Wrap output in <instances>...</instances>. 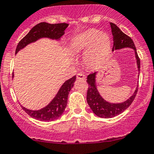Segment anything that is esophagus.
<instances>
[{
  "label": "esophagus",
  "instance_id": "esophagus-1",
  "mask_svg": "<svg viewBox=\"0 0 154 154\" xmlns=\"http://www.w3.org/2000/svg\"><path fill=\"white\" fill-rule=\"evenodd\" d=\"M77 79H86L85 74L83 73V72H79V73L77 74Z\"/></svg>",
  "mask_w": 154,
  "mask_h": 154
}]
</instances>
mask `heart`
<instances>
[{
	"instance_id": "b5f03b06",
	"label": "heart",
	"mask_w": 154,
	"mask_h": 154,
	"mask_svg": "<svg viewBox=\"0 0 154 154\" xmlns=\"http://www.w3.org/2000/svg\"><path fill=\"white\" fill-rule=\"evenodd\" d=\"M72 49L79 52L87 50L85 60L88 65H99L108 54L110 49V40L108 34L95 29H91L75 36L72 41Z\"/></svg>"
}]
</instances>
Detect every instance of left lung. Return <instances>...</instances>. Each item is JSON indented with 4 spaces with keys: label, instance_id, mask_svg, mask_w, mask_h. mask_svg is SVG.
Returning a JSON list of instances; mask_svg holds the SVG:
<instances>
[{
    "label": "left lung",
    "instance_id": "1",
    "mask_svg": "<svg viewBox=\"0 0 154 154\" xmlns=\"http://www.w3.org/2000/svg\"><path fill=\"white\" fill-rule=\"evenodd\" d=\"M110 27H111L112 35L113 37V46L112 50L114 51V50L120 49L125 47L132 48L134 49L135 51L136 59H137L138 70L140 71V60L138 57L136 47L132 38L129 36L126 35L125 33H124L119 28L118 26L115 25L114 23L110 22ZM96 73L97 72H94L93 73H90L87 76L86 82L89 84V87H88L87 90L86 100H87L88 105H89L93 113L97 116L105 119L113 118L116 116L122 113V112H124V110L129 108V105L132 104L133 100L135 98L138 89L137 87L133 95L131 96L127 101L124 102V103H117V104L108 103L102 98V97L100 95L99 92H98L97 89L95 84Z\"/></svg>",
    "mask_w": 154,
    "mask_h": 154
}]
</instances>
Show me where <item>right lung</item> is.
<instances>
[{"label":"right lung","instance_id":"obj_1","mask_svg":"<svg viewBox=\"0 0 154 154\" xmlns=\"http://www.w3.org/2000/svg\"><path fill=\"white\" fill-rule=\"evenodd\" d=\"M68 24L58 23L49 24L46 22H41L34 26L30 32L19 42L15 53L23 49L25 46L30 43L37 41L41 38H49L52 39H59L65 34V30L68 27ZM14 76V75H13ZM75 75L66 81L60 88L57 95L52 101L45 108L39 110H31L22 106V110L32 118L44 122L54 121L58 119L65 110L68 103V97L70 89L73 86Z\"/></svg>","mask_w":154,"mask_h":154}]
</instances>
